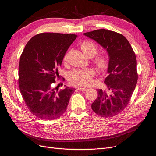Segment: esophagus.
<instances>
[{
    "label": "esophagus",
    "mask_w": 156,
    "mask_h": 156,
    "mask_svg": "<svg viewBox=\"0 0 156 156\" xmlns=\"http://www.w3.org/2000/svg\"><path fill=\"white\" fill-rule=\"evenodd\" d=\"M78 90L79 91H85L87 90V89L86 87H78Z\"/></svg>",
    "instance_id": "esophagus-1"
}]
</instances>
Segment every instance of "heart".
Wrapping results in <instances>:
<instances>
[{
    "label": "heart",
    "instance_id": "obj_1",
    "mask_svg": "<svg viewBox=\"0 0 156 156\" xmlns=\"http://www.w3.org/2000/svg\"><path fill=\"white\" fill-rule=\"evenodd\" d=\"M83 53L88 57H92L97 52V44L91 41H84L81 44ZM68 58V53L65 55L64 61ZM93 63L100 70L104 71L108 68V59L105 55H97L93 60ZM96 74L95 70L92 68L76 69L69 74V80L74 85L80 86H90L93 83V78Z\"/></svg>",
    "mask_w": 156,
    "mask_h": 156
}]
</instances>
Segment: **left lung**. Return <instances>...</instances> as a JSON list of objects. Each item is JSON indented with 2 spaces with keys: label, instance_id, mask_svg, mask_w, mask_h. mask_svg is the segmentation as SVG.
Instances as JSON below:
<instances>
[{
  "label": "left lung",
  "instance_id": "left-lung-1",
  "mask_svg": "<svg viewBox=\"0 0 156 156\" xmlns=\"http://www.w3.org/2000/svg\"><path fill=\"white\" fill-rule=\"evenodd\" d=\"M107 51L108 76L105 80L109 92L98 90V97L91 105L93 112L103 118L116 115L129 102L136 87V59L131 44L122 34L98 29L83 33Z\"/></svg>",
  "mask_w": 156,
  "mask_h": 156
}]
</instances>
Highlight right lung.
I'll list each match as a JSON object with an SVG mask.
<instances>
[{
    "instance_id": "1",
    "label": "right lung",
    "mask_w": 156,
    "mask_h": 156,
    "mask_svg": "<svg viewBox=\"0 0 156 156\" xmlns=\"http://www.w3.org/2000/svg\"><path fill=\"white\" fill-rule=\"evenodd\" d=\"M74 34L44 33L26 44L19 64V87L30 112L43 119H55L66 110L74 88L55 91L52 84L59 76L58 69Z\"/></svg>"
}]
</instances>
